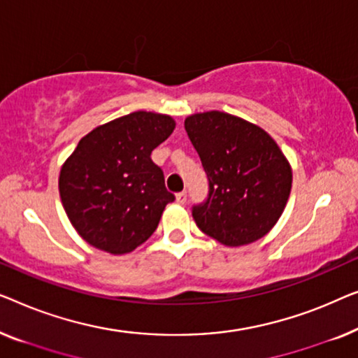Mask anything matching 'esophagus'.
<instances>
[{
  "mask_svg": "<svg viewBox=\"0 0 358 358\" xmlns=\"http://www.w3.org/2000/svg\"><path fill=\"white\" fill-rule=\"evenodd\" d=\"M186 199H188V194H186V191H181V193L177 194V203L178 204H185Z\"/></svg>",
  "mask_w": 358,
  "mask_h": 358,
  "instance_id": "obj_1",
  "label": "esophagus"
}]
</instances>
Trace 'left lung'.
Wrapping results in <instances>:
<instances>
[{"mask_svg": "<svg viewBox=\"0 0 358 358\" xmlns=\"http://www.w3.org/2000/svg\"><path fill=\"white\" fill-rule=\"evenodd\" d=\"M185 129L209 180V194L193 208L206 235L225 246L263 238L278 224L292 189V167L258 124L225 112L189 115Z\"/></svg>", "mask_w": 358, "mask_h": 358, "instance_id": "obj_1", "label": "left lung"}]
</instances>
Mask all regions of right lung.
I'll list each match as a JSON object with an SVG mask.
<instances>
[{
    "label": "right lung",
    "instance_id": "1",
    "mask_svg": "<svg viewBox=\"0 0 358 358\" xmlns=\"http://www.w3.org/2000/svg\"><path fill=\"white\" fill-rule=\"evenodd\" d=\"M173 129L169 115L133 112L79 141L62 165L58 188L69 222L89 245L124 255L154 234L175 196L150 154Z\"/></svg>",
    "mask_w": 358,
    "mask_h": 358
}]
</instances>
